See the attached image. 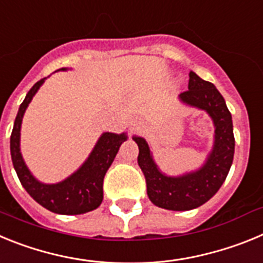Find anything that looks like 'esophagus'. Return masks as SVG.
Masks as SVG:
<instances>
[{"mask_svg":"<svg viewBox=\"0 0 263 263\" xmlns=\"http://www.w3.org/2000/svg\"><path fill=\"white\" fill-rule=\"evenodd\" d=\"M139 124H141V122H139L138 118H133V120L130 121V129H132V130L137 129V127L139 126Z\"/></svg>","mask_w":263,"mask_h":263,"instance_id":"esophagus-1","label":"esophagus"}]
</instances>
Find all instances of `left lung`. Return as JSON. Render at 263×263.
Returning <instances> with one entry per match:
<instances>
[{
  "mask_svg": "<svg viewBox=\"0 0 263 263\" xmlns=\"http://www.w3.org/2000/svg\"><path fill=\"white\" fill-rule=\"evenodd\" d=\"M179 101L205 111L215 126L212 150L201 167L178 176L166 175L155 163L146 139L139 136H133V139L138 145V164L152 203L168 211H190L210 200L227 179L234 155L233 122L217 88L194 71L190 72L188 90L179 95Z\"/></svg>",
  "mask_w": 263,
  "mask_h": 263,
  "instance_id": "8db88e82",
  "label": "left lung"
}]
</instances>
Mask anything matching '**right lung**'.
<instances>
[{
  "label": "right lung",
  "mask_w": 263,
  "mask_h": 263,
  "mask_svg": "<svg viewBox=\"0 0 263 263\" xmlns=\"http://www.w3.org/2000/svg\"><path fill=\"white\" fill-rule=\"evenodd\" d=\"M67 69L68 68H62L58 71ZM45 80L46 78L41 79L27 92L14 121L10 137V154L14 170L27 194L46 210L59 215H81L90 212L99 208L103 201L104 176L113 163L120 146L127 139V136L126 133L116 134L105 132L100 136L93 150L75 173L63 179L62 182L52 184L39 182L23 160L21 153V126L27 106Z\"/></svg>",
  "instance_id": "1"
}]
</instances>
